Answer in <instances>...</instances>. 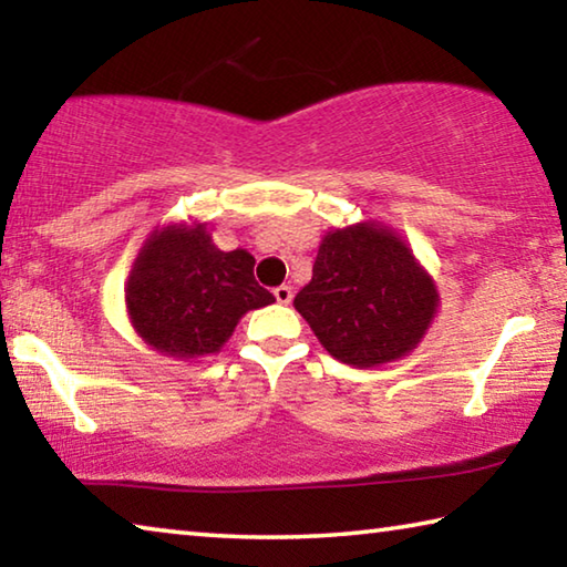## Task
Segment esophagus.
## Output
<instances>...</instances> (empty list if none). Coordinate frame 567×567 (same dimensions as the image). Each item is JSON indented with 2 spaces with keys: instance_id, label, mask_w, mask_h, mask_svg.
Segmentation results:
<instances>
[{
  "instance_id": "1",
  "label": "esophagus",
  "mask_w": 567,
  "mask_h": 567,
  "mask_svg": "<svg viewBox=\"0 0 567 567\" xmlns=\"http://www.w3.org/2000/svg\"><path fill=\"white\" fill-rule=\"evenodd\" d=\"M272 295H275V300L280 302V305H290V300H292V287H290V285H280V287H275Z\"/></svg>"
}]
</instances>
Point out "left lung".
Segmentation results:
<instances>
[{"label":"left lung","instance_id":"left-lung-1","mask_svg":"<svg viewBox=\"0 0 567 567\" xmlns=\"http://www.w3.org/2000/svg\"><path fill=\"white\" fill-rule=\"evenodd\" d=\"M295 310L334 360L375 368L417 348L437 312V287L405 239L358 223L322 237Z\"/></svg>","mask_w":567,"mask_h":567}]
</instances>
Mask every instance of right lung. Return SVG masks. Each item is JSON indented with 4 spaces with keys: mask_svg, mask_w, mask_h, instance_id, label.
Listing matches in <instances>:
<instances>
[{
    "mask_svg": "<svg viewBox=\"0 0 567 567\" xmlns=\"http://www.w3.org/2000/svg\"><path fill=\"white\" fill-rule=\"evenodd\" d=\"M252 267L247 249H217L205 225L155 229L124 287L132 328L167 358L219 352L245 312L275 302Z\"/></svg>",
    "mask_w": 567,
    "mask_h": 567,
    "instance_id": "right-lung-1",
    "label": "right lung"
}]
</instances>
